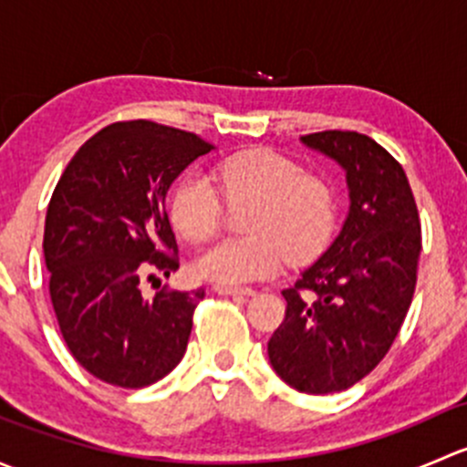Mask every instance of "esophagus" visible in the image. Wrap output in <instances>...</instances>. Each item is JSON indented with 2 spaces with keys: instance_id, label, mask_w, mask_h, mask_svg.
I'll return each mask as SVG.
<instances>
[{
  "instance_id": "1",
  "label": "esophagus",
  "mask_w": 467,
  "mask_h": 467,
  "mask_svg": "<svg viewBox=\"0 0 467 467\" xmlns=\"http://www.w3.org/2000/svg\"><path fill=\"white\" fill-rule=\"evenodd\" d=\"M214 291L219 296H239V298H248V296H255L253 289H242V286H223V285H216Z\"/></svg>"
}]
</instances>
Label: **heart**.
<instances>
[{"mask_svg":"<svg viewBox=\"0 0 467 467\" xmlns=\"http://www.w3.org/2000/svg\"><path fill=\"white\" fill-rule=\"evenodd\" d=\"M216 182L230 203H253L242 239H221L196 260V273L223 286L273 277L285 262L305 264L332 237L337 196L321 176L305 173L289 155L251 149L216 169ZM219 192L199 173L182 178L169 201V219L187 242H205L221 221Z\"/></svg>","mask_w":467,"mask_h":467,"instance_id":"b5f03b06","label":"heart"}]
</instances>
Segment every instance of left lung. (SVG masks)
<instances>
[{
	"label": "left lung",
	"instance_id": "left-lung-1",
	"mask_svg": "<svg viewBox=\"0 0 467 467\" xmlns=\"http://www.w3.org/2000/svg\"><path fill=\"white\" fill-rule=\"evenodd\" d=\"M303 144L346 169L350 212L291 289L268 341L273 370L300 393L350 389L384 359L411 305L420 216L402 164L368 135L323 130Z\"/></svg>",
	"mask_w": 467,
	"mask_h": 467
}]
</instances>
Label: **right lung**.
<instances>
[{
    "mask_svg": "<svg viewBox=\"0 0 467 467\" xmlns=\"http://www.w3.org/2000/svg\"><path fill=\"white\" fill-rule=\"evenodd\" d=\"M212 149L171 126L117 121L74 153L51 194L42 242L51 305L74 359L106 384L142 389L185 355L205 289L144 300L140 280L150 268H178L164 201Z\"/></svg>",
    "mask_w": 467,
    "mask_h": 467,
    "instance_id": "obj_1",
    "label": "right lung"
}]
</instances>
